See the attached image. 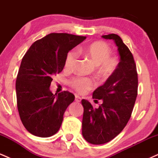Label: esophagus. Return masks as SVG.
Returning a JSON list of instances; mask_svg holds the SVG:
<instances>
[{
  "label": "esophagus",
  "instance_id": "esophagus-1",
  "mask_svg": "<svg viewBox=\"0 0 158 158\" xmlns=\"http://www.w3.org/2000/svg\"><path fill=\"white\" fill-rule=\"evenodd\" d=\"M75 101L77 102H81V97H79V96H78V95H76L75 96Z\"/></svg>",
  "mask_w": 158,
  "mask_h": 158
}]
</instances>
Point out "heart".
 Masks as SVG:
<instances>
[{
  "mask_svg": "<svg viewBox=\"0 0 158 158\" xmlns=\"http://www.w3.org/2000/svg\"><path fill=\"white\" fill-rule=\"evenodd\" d=\"M85 56L96 65V73L102 78H108L115 73L119 65V60L116 56L111 55L112 50L107 43L102 41H95L85 48ZM78 58L76 50L68 52L64 59V68L71 70L75 66ZM69 85L79 94H85L96 85L93 79L75 76L69 79Z\"/></svg>",
  "mask_w": 158,
  "mask_h": 158,
  "instance_id": "b5f03b06",
  "label": "heart"
}]
</instances>
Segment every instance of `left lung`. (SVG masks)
<instances>
[{
    "label": "left lung",
    "mask_w": 158,
    "mask_h": 158,
    "mask_svg": "<svg viewBox=\"0 0 158 158\" xmlns=\"http://www.w3.org/2000/svg\"><path fill=\"white\" fill-rule=\"evenodd\" d=\"M113 39L120 56L119 65L104 85L93 93L97 103L94 108L88 100L82 99L84 107L82 135L91 144L99 145L109 142L123 131L129 120L135 106L138 88V76L133 55L118 35H102Z\"/></svg>",
    "instance_id": "1"
}]
</instances>
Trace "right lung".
I'll list each match as a JSON object with an SVG mask.
<instances>
[{"label":"right lung","instance_id":"obj_1","mask_svg":"<svg viewBox=\"0 0 158 158\" xmlns=\"http://www.w3.org/2000/svg\"><path fill=\"white\" fill-rule=\"evenodd\" d=\"M85 39L53 32L35 41L23 56L15 82L17 107L23 126L32 135L48 137L60 128L75 96L68 90L56 95L49 88L52 78L62 71L68 52Z\"/></svg>","mask_w":158,"mask_h":158}]
</instances>
